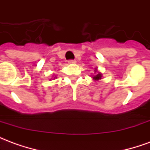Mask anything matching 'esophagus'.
Masks as SVG:
<instances>
[{
	"label": "esophagus",
	"instance_id": "obj_1",
	"mask_svg": "<svg viewBox=\"0 0 150 150\" xmlns=\"http://www.w3.org/2000/svg\"><path fill=\"white\" fill-rule=\"evenodd\" d=\"M68 63L69 64H75V63H76V61H75V60H69Z\"/></svg>",
	"mask_w": 150,
	"mask_h": 150
}]
</instances>
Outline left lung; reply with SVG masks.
Segmentation results:
<instances>
[{"instance_id": "left-lung-1", "label": "left lung", "mask_w": 150, "mask_h": 150, "mask_svg": "<svg viewBox=\"0 0 150 150\" xmlns=\"http://www.w3.org/2000/svg\"><path fill=\"white\" fill-rule=\"evenodd\" d=\"M94 72H95V75H92V76H91L92 79L95 80V81H99V80H100L101 79H102L103 75H102V73H101V72H100L99 71H98L97 67L94 68Z\"/></svg>"}]
</instances>
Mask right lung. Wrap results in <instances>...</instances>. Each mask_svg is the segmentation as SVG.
<instances>
[{"label": "right lung", "instance_id": "1", "mask_svg": "<svg viewBox=\"0 0 150 150\" xmlns=\"http://www.w3.org/2000/svg\"><path fill=\"white\" fill-rule=\"evenodd\" d=\"M55 78H56V76H55V77H54V76H53L52 78L50 79V80H51V79H55Z\"/></svg>", "mask_w": 150, "mask_h": 150}]
</instances>
